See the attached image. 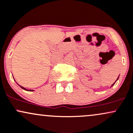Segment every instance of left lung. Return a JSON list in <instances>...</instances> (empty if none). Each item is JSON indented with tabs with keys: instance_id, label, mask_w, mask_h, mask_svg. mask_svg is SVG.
Masks as SVG:
<instances>
[{
	"instance_id": "1",
	"label": "left lung",
	"mask_w": 133,
	"mask_h": 133,
	"mask_svg": "<svg viewBox=\"0 0 133 133\" xmlns=\"http://www.w3.org/2000/svg\"><path fill=\"white\" fill-rule=\"evenodd\" d=\"M118 78H119V76H118V79H116V81H117V80H118ZM116 82H115V83H113V85H111V87H113V85H115V83H116Z\"/></svg>"
}]
</instances>
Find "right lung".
Masks as SVG:
<instances>
[{
	"mask_svg": "<svg viewBox=\"0 0 133 133\" xmlns=\"http://www.w3.org/2000/svg\"><path fill=\"white\" fill-rule=\"evenodd\" d=\"M19 86H20V87H21V88H22V89H23V90H26V91H34V90H26V88H24V87H22V86H20V85H19Z\"/></svg>",
	"mask_w": 133,
	"mask_h": 133,
	"instance_id": "add662e5",
	"label": "right lung"
}]
</instances>
